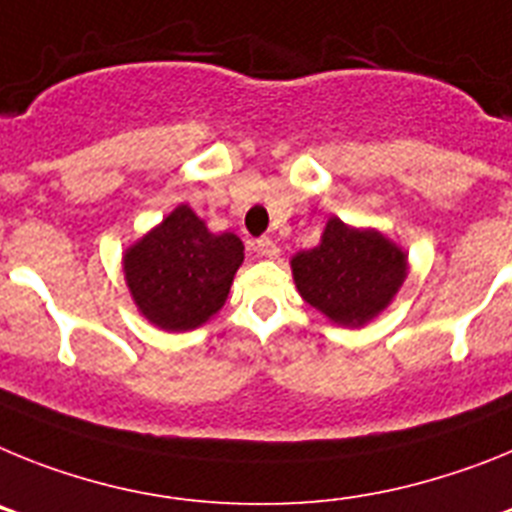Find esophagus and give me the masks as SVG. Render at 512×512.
<instances>
[{
    "instance_id": "esophagus-1",
    "label": "esophagus",
    "mask_w": 512,
    "mask_h": 512,
    "mask_svg": "<svg viewBox=\"0 0 512 512\" xmlns=\"http://www.w3.org/2000/svg\"><path fill=\"white\" fill-rule=\"evenodd\" d=\"M255 252L260 257H268V260H275V257L281 255V250H278V244H275L273 239H268V237L257 239V242H255Z\"/></svg>"
}]
</instances>
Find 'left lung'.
<instances>
[{"label":"left lung","instance_id":"1","mask_svg":"<svg viewBox=\"0 0 512 512\" xmlns=\"http://www.w3.org/2000/svg\"><path fill=\"white\" fill-rule=\"evenodd\" d=\"M306 304L345 327H361L386 309L407 275V255L379 231H358L332 219L322 244L291 260Z\"/></svg>","mask_w":512,"mask_h":512}]
</instances>
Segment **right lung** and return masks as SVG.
Here are the masks:
<instances>
[{"instance_id": "obj_1", "label": "right lung", "mask_w": 512, "mask_h": 512, "mask_svg": "<svg viewBox=\"0 0 512 512\" xmlns=\"http://www.w3.org/2000/svg\"><path fill=\"white\" fill-rule=\"evenodd\" d=\"M244 260L237 234H211L188 206H180L136 242L123 270L139 311L162 330H193L224 306Z\"/></svg>"}]
</instances>
